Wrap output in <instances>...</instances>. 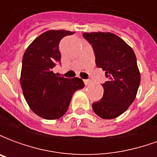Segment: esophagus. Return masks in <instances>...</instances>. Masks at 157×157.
Masks as SVG:
<instances>
[{
	"instance_id": "34e87169",
	"label": "esophagus",
	"mask_w": 157,
	"mask_h": 157,
	"mask_svg": "<svg viewBox=\"0 0 157 157\" xmlns=\"http://www.w3.org/2000/svg\"><path fill=\"white\" fill-rule=\"evenodd\" d=\"M83 82H84V83H85L86 86H88L90 83H91V82L89 81V80H83Z\"/></svg>"
}]
</instances>
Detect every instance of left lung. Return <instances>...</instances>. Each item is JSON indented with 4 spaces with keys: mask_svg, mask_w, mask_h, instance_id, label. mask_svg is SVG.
<instances>
[{
    "mask_svg": "<svg viewBox=\"0 0 157 157\" xmlns=\"http://www.w3.org/2000/svg\"><path fill=\"white\" fill-rule=\"evenodd\" d=\"M83 37L92 45L97 66L109 79L102 85V99L92 103V109L104 119L117 118L134 102L140 83L135 52L112 33H84Z\"/></svg>",
    "mask_w": 157,
    "mask_h": 157,
    "instance_id": "obj_1",
    "label": "left lung"
}]
</instances>
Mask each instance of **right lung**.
<instances>
[{
  "instance_id": "1",
  "label": "right lung",
  "mask_w": 157,
  "mask_h": 157,
  "mask_svg": "<svg viewBox=\"0 0 157 157\" xmlns=\"http://www.w3.org/2000/svg\"><path fill=\"white\" fill-rule=\"evenodd\" d=\"M74 32L49 30L36 38L22 58L20 83L29 108L45 119H58L65 114L74 92L85 85L78 77L57 76L52 69L60 62L59 42Z\"/></svg>"
}]
</instances>
